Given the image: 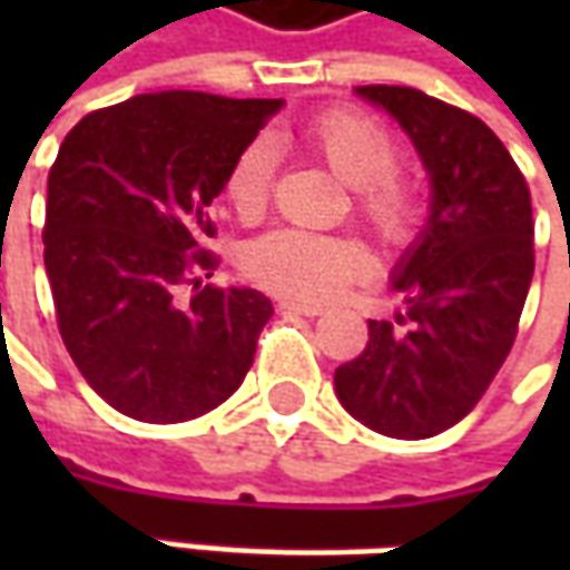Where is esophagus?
I'll list each match as a JSON object with an SVG mask.
<instances>
[{
    "instance_id": "34e87169",
    "label": "esophagus",
    "mask_w": 570,
    "mask_h": 570,
    "mask_svg": "<svg viewBox=\"0 0 570 570\" xmlns=\"http://www.w3.org/2000/svg\"><path fill=\"white\" fill-rule=\"evenodd\" d=\"M278 307H282L285 314H301V317H320V314H323V307H320V304H307V301H292V297L278 301Z\"/></svg>"
}]
</instances>
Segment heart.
<instances>
[{"instance_id": "b5f03b06", "label": "heart", "mask_w": 570, "mask_h": 570, "mask_svg": "<svg viewBox=\"0 0 570 570\" xmlns=\"http://www.w3.org/2000/svg\"><path fill=\"white\" fill-rule=\"evenodd\" d=\"M304 145L355 189V212L383 244L400 247L415 237L425 203L400 165V142L381 120L362 110H326L304 122ZM275 148L253 139L230 165L225 199L240 218H259L269 203ZM240 269L259 288L301 301H323L367 273V253L348 237H326L297 228H275L253 237L240 253Z\"/></svg>"}]
</instances>
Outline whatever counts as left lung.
Segmentation results:
<instances>
[{"mask_svg": "<svg viewBox=\"0 0 570 570\" xmlns=\"http://www.w3.org/2000/svg\"><path fill=\"white\" fill-rule=\"evenodd\" d=\"M412 139L431 215L393 288L396 323L367 320V345L336 367L348 415L386 438H434L482 400L517 340L533 282V206L511 151L466 110L403 85H362Z\"/></svg>", "mask_w": 570, "mask_h": 570, "instance_id": "1", "label": "left lung"}]
</instances>
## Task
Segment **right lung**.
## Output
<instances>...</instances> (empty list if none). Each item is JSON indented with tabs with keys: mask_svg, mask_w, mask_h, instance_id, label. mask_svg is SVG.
<instances>
[{
	"mask_svg": "<svg viewBox=\"0 0 570 570\" xmlns=\"http://www.w3.org/2000/svg\"><path fill=\"white\" fill-rule=\"evenodd\" d=\"M282 100L158 91L95 110L47 180L43 263L59 336L117 412L174 425L244 383L273 301L203 285L212 199ZM194 297L179 301V288Z\"/></svg>",
	"mask_w": 570,
	"mask_h": 570,
	"instance_id": "add662e5",
	"label": "right lung"
}]
</instances>
